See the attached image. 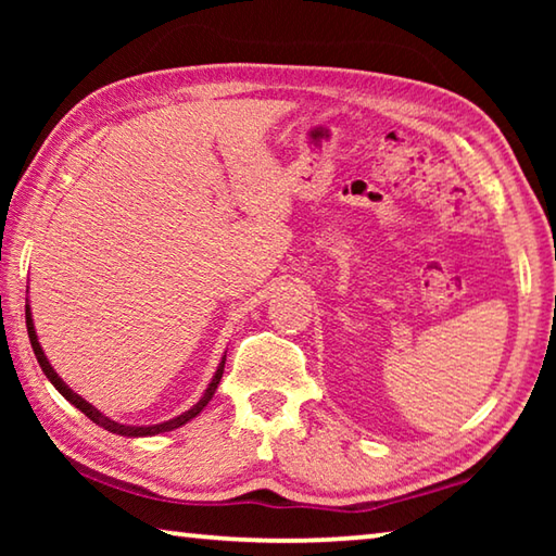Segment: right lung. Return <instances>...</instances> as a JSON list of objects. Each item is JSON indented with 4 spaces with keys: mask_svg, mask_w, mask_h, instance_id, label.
Instances as JSON below:
<instances>
[{
    "mask_svg": "<svg viewBox=\"0 0 556 556\" xmlns=\"http://www.w3.org/2000/svg\"><path fill=\"white\" fill-rule=\"evenodd\" d=\"M26 331H29V341H31V348H34L36 361H39L43 375H46V378L51 380L53 388L59 390V392L63 394V397L73 404V407H78L83 414H86V417H88L90 421H96L98 427L112 431V434L129 437V439L164 434V431H174V429H178V427L188 425V421H191L193 417H199V414L205 409V404H208V402L213 400L215 390H218L220 378H223V368H225V355H223V361L218 363V370H215V375H213L211 382H208V388H205V392L201 394V400L195 402L191 409H186V412L178 414V417H174V419H166V421H159V425H119V421L110 419L108 414H102L98 407H92V404H90L88 400H83L78 392H73V390L68 388V384L63 382L61 375L53 370V365L49 363V357H46L43 348H41V343H39V336H36V326H34V316H31V306H29V304H26Z\"/></svg>",
    "mask_w": 556,
    "mask_h": 556,
    "instance_id": "add662e5",
    "label": "right lung"
}]
</instances>
